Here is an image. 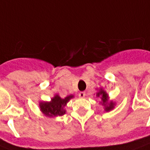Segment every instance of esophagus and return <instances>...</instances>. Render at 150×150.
Instances as JSON below:
<instances>
[{
  "label": "esophagus",
  "instance_id": "1",
  "mask_svg": "<svg viewBox=\"0 0 150 150\" xmlns=\"http://www.w3.org/2000/svg\"><path fill=\"white\" fill-rule=\"evenodd\" d=\"M85 96H86V93H85V92H80V93H79V97L80 98H85Z\"/></svg>",
  "mask_w": 150,
  "mask_h": 150
}]
</instances>
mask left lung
Listing matches in <instances>:
<instances>
[{"instance_id":"8db88e82","label":"left lung","mask_w":150,"mask_h":150,"mask_svg":"<svg viewBox=\"0 0 150 150\" xmlns=\"http://www.w3.org/2000/svg\"><path fill=\"white\" fill-rule=\"evenodd\" d=\"M95 95L97 98H100V101L99 104L104 107L105 112H108L115 108L116 103L113 100H110L108 93L103 88L100 87L99 89H97V93Z\"/></svg>"}]
</instances>
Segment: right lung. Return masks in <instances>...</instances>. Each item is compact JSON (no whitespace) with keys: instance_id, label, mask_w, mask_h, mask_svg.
<instances>
[{"instance_id":"right-lung-1","label":"right lung","mask_w":150,"mask_h":150,"mask_svg":"<svg viewBox=\"0 0 150 150\" xmlns=\"http://www.w3.org/2000/svg\"><path fill=\"white\" fill-rule=\"evenodd\" d=\"M73 94L67 96L66 98H60L59 94H55L50 101H40L39 108L42 113L46 117L55 118L57 116H64L66 113V106L71 99L74 98Z\"/></svg>"}]
</instances>
